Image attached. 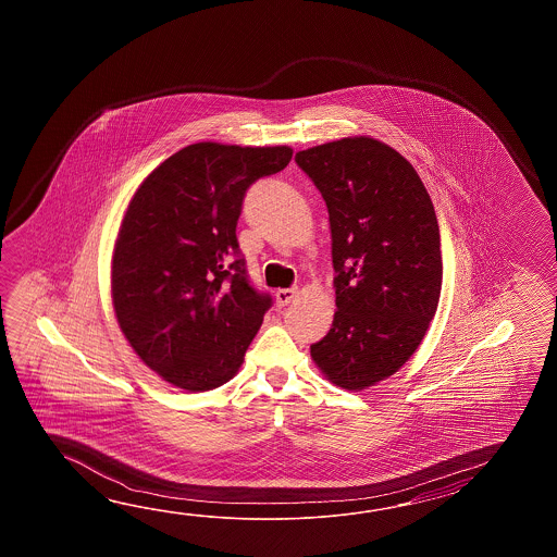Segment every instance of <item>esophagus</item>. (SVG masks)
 I'll use <instances>...</instances> for the list:
<instances>
[{
    "mask_svg": "<svg viewBox=\"0 0 557 557\" xmlns=\"http://www.w3.org/2000/svg\"><path fill=\"white\" fill-rule=\"evenodd\" d=\"M296 295H298V288H281V290H276L274 293V298H276V305L278 307H286V305H290L293 300H295Z\"/></svg>",
    "mask_w": 557,
    "mask_h": 557,
    "instance_id": "1",
    "label": "esophagus"
}]
</instances>
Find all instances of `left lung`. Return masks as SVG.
Masks as SVG:
<instances>
[{
	"label": "left lung",
	"instance_id": "8db88e82",
	"mask_svg": "<svg viewBox=\"0 0 557 557\" xmlns=\"http://www.w3.org/2000/svg\"><path fill=\"white\" fill-rule=\"evenodd\" d=\"M329 207L336 312L310 346L326 379L362 391L414 355L442 290L438 219L403 154L370 137L298 151Z\"/></svg>",
	"mask_w": 557,
	"mask_h": 557
}]
</instances>
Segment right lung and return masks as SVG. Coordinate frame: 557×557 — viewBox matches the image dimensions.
Masks as SVG:
<instances>
[{
  "mask_svg": "<svg viewBox=\"0 0 557 557\" xmlns=\"http://www.w3.org/2000/svg\"><path fill=\"white\" fill-rule=\"evenodd\" d=\"M290 159V147L195 143L133 195L113 252V307L133 350L173 386L233 379L273 307L250 283L237 223L250 185Z\"/></svg>",
  "mask_w": 557,
  "mask_h": 557,
  "instance_id": "add662e5",
  "label": "right lung"
}]
</instances>
